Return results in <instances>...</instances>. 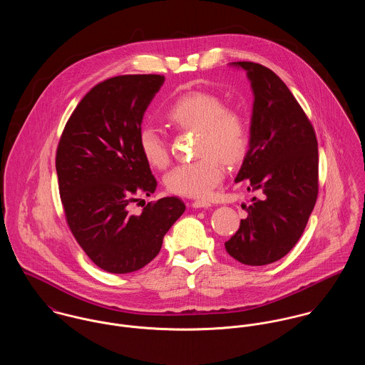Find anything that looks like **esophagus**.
Masks as SVG:
<instances>
[{
	"mask_svg": "<svg viewBox=\"0 0 365 365\" xmlns=\"http://www.w3.org/2000/svg\"><path fill=\"white\" fill-rule=\"evenodd\" d=\"M192 205L195 208H208V207H211V202H205V200H196V202H193Z\"/></svg>",
	"mask_w": 365,
	"mask_h": 365,
	"instance_id": "obj_1",
	"label": "esophagus"
}]
</instances>
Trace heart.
<instances>
[{"mask_svg":"<svg viewBox=\"0 0 365 365\" xmlns=\"http://www.w3.org/2000/svg\"><path fill=\"white\" fill-rule=\"evenodd\" d=\"M165 119L180 130L197 131L196 161L175 166L165 185L170 193L185 197H208L225 176V163H240L247 148V128L241 113L224 108L222 101L208 92L179 96L165 112ZM138 150L145 163L163 169L169 154L163 135L151 125L138 133Z\"/></svg>","mask_w":365,"mask_h":365,"instance_id":"obj_1","label":"heart"}]
</instances>
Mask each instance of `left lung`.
Wrapping results in <instances>:
<instances>
[{"instance_id": "8db88e82", "label": "left lung", "mask_w": 365, "mask_h": 365, "mask_svg": "<svg viewBox=\"0 0 365 365\" xmlns=\"http://www.w3.org/2000/svg\"><path fill=\"white\" fill-rule=\"evenodd\" d=\"M242 68L253 92L249 150L235 182L260 192L246 207L227 252L247 266L284 257L301 238L318 197V141L291 91L272 70L250 61Z\"/></svg>"}]
</instances>
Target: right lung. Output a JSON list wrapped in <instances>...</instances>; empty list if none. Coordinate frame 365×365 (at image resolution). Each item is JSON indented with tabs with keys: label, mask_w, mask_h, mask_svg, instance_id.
<instances>
[{
	"label": "right lung",
	"mask_w": 365,
	"mask_h": 365,
	"mask_svg": "<svg viewBox=\"0 0 365 365\" xmlns=\"http://www.w3.org/2000/svg\"><path fill=\"white\" fill-rule=\"evenodd\" d=\"M163 76H120L93 86L64 127L56 155L67 224L88 257L102 270L125 274L148 264L163 237L185 212L178 197L130 211L157 180L138 150L147 108Z\"/></svg>",
	"instance_id": "1"
}]
</instances>
